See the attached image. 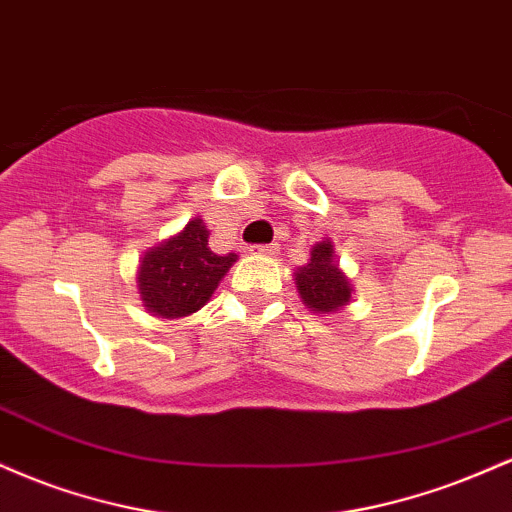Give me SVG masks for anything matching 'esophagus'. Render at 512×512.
<instances>
[{"label":"esophagus","instance_id":"34e87169","mask_svg":"<svg viewBox=\"0 0 512 512\" xmlns=\"http://www.w3.org/2000/svg\"><path fill=\"white\" fill-rule=\"evenodd\" d=\"M252 252H255V255H264V257H276V252H279V245H276V243L252 245Z\"/></svg>","mask_w":512,"mask_h":512}]
</instances>
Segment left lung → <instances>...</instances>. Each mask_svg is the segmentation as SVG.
<instances>
[{
    "mask_svg": "<svg viewBox=\"0 0 512 512\" xmlns=\"http://www.w3.org/2000/svg\"><path fill=\"white\" fill-rule=\"evenodd\" d=\"M296 286L303 303L315 313H337L351 301V284L334 260V245L330 240L317 243L310 252V262L298 267Z\"/></svg>",
    "mask_w": 512,
    "mask_h": 512,
    "instance_id": "obj_1",
    "label": "left lung"
}]
</instances>
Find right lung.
<instances>
[{"label": "right lung", "instance_id": "obj_1", "mask_svg": "<svg viewBox=\"0 0 512 512\" xmlns=\"http://www.w3.org/2000/svg\"><path fill=\"white\" fill-rule=\"evenodd\" d=\"M238 255H216L202 219H192L178 236L146 250L137 286L144 308L158 317H185L207 305Z\"/></svg>", "mask_w": 512, "mask_h": 512}]
</instances>
